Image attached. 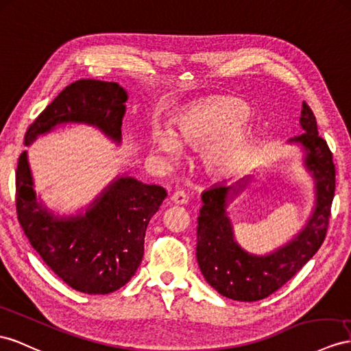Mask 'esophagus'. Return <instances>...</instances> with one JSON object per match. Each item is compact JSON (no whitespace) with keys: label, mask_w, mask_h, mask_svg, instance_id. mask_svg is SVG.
Instances as JSON below:
<instances>
[{"label":"esophagus","mask_w":351,"mask_h":351,"mask_svg":"<svg viewBox=\"0 0 351 351\" xmlns=\"http://www.w3.org/2000/svg\"><path fill=\"white\" fill-rule=\"evenodd\" d=\"M170 202L173 204H185L188 202V197L185 194V191H175L172 195H170Z\"/></svg>","instance_id":"esophagus-1"}]
</instances>
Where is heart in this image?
Segmentation results:
<instances>
[{
	"instance_id": "heart-1",
	"label": "heart",
	"mask_w": 351,
	"mask_h": 351,
	"mask_svg": "<svg viewBox=\"0 0 351 351\" xmlns=\"http://www.w3.org/2000/svg\"><path fill=\"white\" fill-rule=\"evenodd\" d=\"M245 106L234 102H213L188 108L178 117L175 134L156 132L154 143L161 154L178 156V147L206 149V165L217 175H227L243 161L247 147V132L241 128L246 120Z\"/></svg>"
}]
</instances>
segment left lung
<instances>
[{"mask_svg": "<svg viewBox=\"0 0 351 351\" xmlns=\"http://www.w3.org/2000/svg\"><path fill=\"white\" fill-rule=\"evenodd\" d=\"M300 123L305 133L291 139L304 147L305 165L316 178V209L305 228L291 243L267 256L246 254L232 239L227 206L246 178L217 184L202 194L203 206L197 226V263L206 282L234 301H259L274 293L317 252L330 218L335 194V165L326 141L319 136L316 117L302 102Z\"/></svg>", "mask_w": 351, "mask_h": 351, "instance_id": "left-lung-1", "label": "left lung"}]
</instances>
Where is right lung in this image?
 I'll return each instance as SVG.
<instances>
[{"instance_id": "right-lung-1", "label": "right lung", "mask_w": 351, "mask_h": 351, "mask_svg": "<svg viewBox=\"0 0 351 351\" xmlns=\"http://www.w3.org/2000/svg\"><path fill=\"white\" fill-rule=\"evenodd\" d=\"M128 93L120 84L82 78L66 86L25 133L28 145L56 124H95L106 136L121 138ZM167 197L163 186L124 176L117 179L83 217L58 219L37 203L26 152L16 169V213L43 261L75 291L105 295L120 289L136 273L149 219Z\"/></svg>"}]
</instances>
